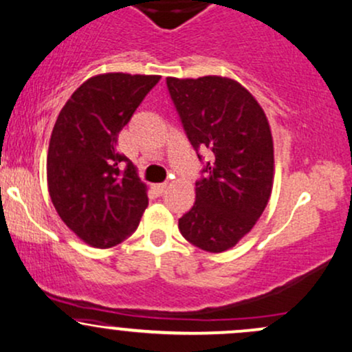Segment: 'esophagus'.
<instances>
[{
    "label": "esophagus",
    "instance_id": "1",
    "mask_svg": "<svg viewBox=\"0 0 352 352\" xmlns=\"http://www.w3.org/2000/svg\"><path fill=\"white\" fill-rule=\"evenodd\" d=\"M165 190H167V184H157V185H153V192H155L157 195H162Z\"/></svg>",
    "mask_w": 352,
    "mask_h": 352
}]
</instances>
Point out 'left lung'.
<instances>
[{"label": "left lung", "mask_w": 352, "mask_h": 352, "mask_svg": "<svg viewBox=\"0 0 352 352\" xmlns=\"http://www.w3.org/2000/svg\"><path fill=\"white\" fill-rule=\"evenodd\" d=\"M167 87L197 155H207L195 204L179 219V230L199 249L223 252L267 207L274 184L269 120L252 94L227 76H168Z\"/></svg>", "instance_id": "obj_1"}]
</instances>
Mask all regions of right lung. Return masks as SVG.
Wrapping results in <instances>:
<instances>
[{"label":"right lung","mask_w":352,"mask_h":352,"mask_svg":"<svg viewBox=\"0 0 352 352\" xmlns=\"http://www.w3.org/2000/svg\"><path fill=\"white\" fill-rule=\"evenodd\" d=\"M158 80L129 73L91 76L58 115L46 157L48 192L60 219L85 244L108 249L123 242L148 206L146 185L118 153L117 140Z\"/></svg>","instance_id":"obj_1"}]
</instances>
